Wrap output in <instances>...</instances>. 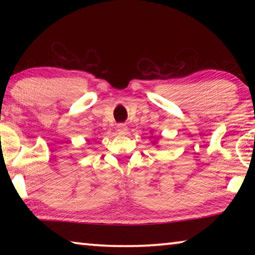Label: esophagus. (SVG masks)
I'll use <instances>...</instances> for the list:
<instances>
[{
	"label": "esophagus",
	"instance_id": "1",
	"mask_svg": "<svg viewBox=\"0 0 255 255\" xmlns=\"http://www.w3.org/2000/svg\"><path fill=\"white\" fill-rule=\"evenodd\" d=\"M128 131V127L125 124H118L117 125V132L118 134H125Z\"/></svg>",
	"mask_w": 255,
	"mask_h": 255
}]
</instances>
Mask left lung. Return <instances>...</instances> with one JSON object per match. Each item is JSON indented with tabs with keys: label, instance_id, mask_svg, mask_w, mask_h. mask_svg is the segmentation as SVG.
Here are the masks:
<instances>
[{
	"label": "left lung",
	"instance_id": "left-lung-1",
	"mask_svg": "<svg viewBox=\"0 0 255 255\" xmlns=\"http://www.w3.org/2000/svg\"><path fill=\"white\" fill-rule=\"evenodd\" d=\"M149 138H152V137H149ZM155 141H156V140H153L152 142H153V144H154V145H155Z\"/></svg>",
	"mask_w": 255,
	"mask_h": 255
}]
</instances>
